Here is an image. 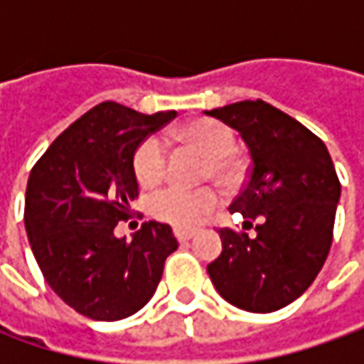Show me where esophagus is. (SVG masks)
<instances>
[{
  "mask_svg": "<svg viewBox=\"0 0 364 364\" xmlns=\"http://www.w3.org/2000/svg\"><path fill=\"white\" fill-rule=\"evenodd\" d=\"M174 237L180 243H186L194 237V231H184V229H174Z\"/></svg>",
  "mask_w": 364,
  "mask_h": 364,
  "instance_id": "34e87169",
  "label": "esophagus"
}]
</instances>
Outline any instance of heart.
<instances>
[{
  "label": "heart",
  "mask_w": 364,
  "mask_h": 364,
  "mask_svg": "<svg viewBox=\"0 0 364 364\" xmlns=\"http://www.w3.org/2000/svg\"><path fill=\"white\" fill-rule=\"evenodd\" d=\"M180 139L194 146L210 160V170L218 182H232L239 176V164L232 158L235 135L232 132L215 119H196L186 123L180 129ZM166 144L160 137H146L133 154V174L135 180L151 188L160 184L166 174ZM218 204L215 190L198 188L184 190L168 186L149 196L147 210L154 218L168 223L176 229H192L204 217H208Z\"/></svg>",
  "instance_id": "1"
}]
</instances>
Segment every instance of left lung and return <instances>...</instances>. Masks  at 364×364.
Segmentation results:
<instances>
[{
	"label": "left lung",
	"mask_w": 364,
	"mask_h": 364,
	"mask_svg": "<svg viewBox=\"0 0 364 364\" xmlns=\"http://www.w3.org/2000/svg\"><path fill=\"white\" fill-rule=\"evenodd\" d=\"M243 137L251 168L229 206L255 237L220 229L223 253L206 272L225 300L255 314L284 308L328 257L341 182L324 141L265 101L206 111Z\"/></svg>",
	"instance_id": "left-lung-1"
}]
</instances>
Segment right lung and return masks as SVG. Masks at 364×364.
<instances>
[{"instance_id": "1", "label": "right lung", "mask_w": 364, "mask_h": 364, "mask_svg": "<svg viewBox=\"0 0 364 364\" xmlns=\"http://www.w3.org/2000/svg\"><path fill=\"white\" fill-rule=\"evenodd\" d=\"M174 117L105 101L60 133L30 172L23 220L32 253L54 294L78 314L103 322L135 314L178 249L170 225L156 220L132 241L115 237L139 196L133 154Z\"/></svg>"}]
</instances>
